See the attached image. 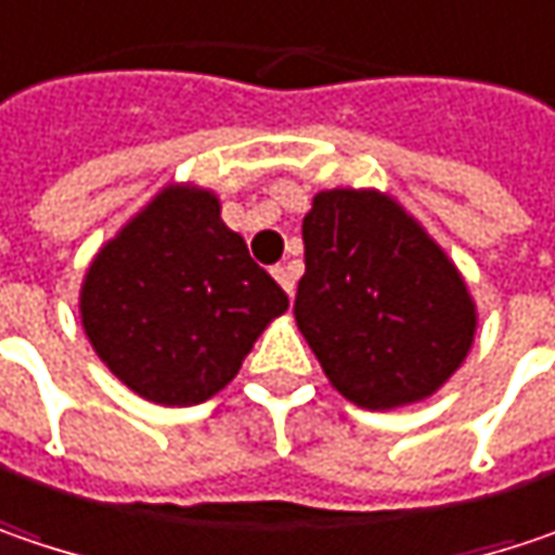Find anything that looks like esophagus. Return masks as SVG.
<instances>
[{"label": "esophagus", "mask_w": 555, "mask_h": 555, "mask_svg": "<svg viewBox=\"0 0 555 555\" xmlns=\"http://www.w3.org/2000/svg\"><path fill=\"white\" fill-rule=\"evenodd\" d=\"M273 276H276V282L288 292V295H295V267H292V263H279V267H273Z\"/></svg>", "instance_id": "esophagus-1"}]
</instances>
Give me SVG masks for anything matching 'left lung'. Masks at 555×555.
Returning a JSON list of instances; mask_svg holds the SVG:
<instances>
[{"instance_id": "left-lung-1", "label": "left lung", "mask_w": 555, "mask_h": 555, "mask_svg": "<svg viewBox=\"0 0 555 555\" xmlns=\"http://www.w3.org/2000/svg\"><path fill=\"white\" fill-rule=\"evenodd\" d=\"M301 235L295 320L330 383L374 411L434 396L477 326L442 247L392 197L354 188L320 191Z\"/></svg>"}]
</instances>
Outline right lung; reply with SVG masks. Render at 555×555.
<instances>
[{
    "mask_svg": "<svg viewBox=\"0 0 555 555\" xmlns=\"http://www.w3.org/2000/svg\"><path fill=\"white\" fill-rule=\"evenodd\" d=\"M288 295L219 219L204 188H163L81 285L93 351L128 389L156 405H197L238 374Z\"/></svg>",
    "mask_w": 555,
    "mask_h": 555,
    "instance_id": "obj_1",
    "label": "right lung"
}]
</instances>
